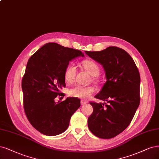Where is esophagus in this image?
I'll use <instances>...</instances> for the list:
<instances>
[{
	"label": "esophagus",
	"instance_id": "1",
	"mask_svg": "<svg viewBox=\"0 0 159 159\" xmlns=\"http://www.w3.org/2000/svg\"><path fill=\"white\" fill-rule=\"evenodd\" d=\"M87 103V101L85 100H81V105H84L85 104Z\"/></svg>",
	"mask_w": 159,
	"mask_h": 159
}]
</instances>
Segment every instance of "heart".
I'll list each match as a JSON object with an SVG mask.
<instances>
[{"instance_id":"heart-1","label":"heart","mask_w":159,"mask_h":159,"mask_svg":"<svg viewBox=\"0 0 159 159\" xmlns=\"http://www.w3.org/2000/svg\"><path fill=\"white\" fill-rule=\"evenodd\" d=\"M85 69L91 75L97 77L100 72V68L98 64L91 60L85 61L82 63ZM76 74V67L74 63L68 64L64 70V80L68 83H72L75 80ZM95 91L93 86H83L80 85H75L69 90L70 95L79 98H87L89 97Z\"/></svg>"}]
</instances>
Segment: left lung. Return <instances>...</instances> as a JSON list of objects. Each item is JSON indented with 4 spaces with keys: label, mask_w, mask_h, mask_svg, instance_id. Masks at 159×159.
Segmentation results:
<instances>
[{
    "label": "left lung",
    "mask_w": 159,
    "mask_h": 159,
    "mask_svg": "<svg viewBox=\"0 0 159 159\" xmlns=\"http://www.w3.org/2000/svg\"><path fill=\"white\" fill-rule=\"evenodd\" d=\"M85 52L102 65L107 78L95 97L107 103L89 102L93 111L87 120L88 127L98 138L111 139L128 126L139 105V70L129 54L119 47Z\"/></svg>",
    "instance_id": "obj_1"
}]
</instances>
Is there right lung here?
Returning a JSON list of instances; mask_svg holds the SVG:
<instances>
[{"label":"right lung","mask_w":159,"mask_h":159,"mask_svg":"<svg viewBox=\"0 0 159 159\" xmlns=\"http://www.w3.org/2000/svg\"><path fill=\"white\" fill-rule=\"evenodd\" d=\"M81 51L48 43L30 58L21 81L24 108L33 127L53 136L66 130L71 116L80 107V99L68 97L54 101L65 87L64 70L69 62L84 57Z\"/></svg>","instance_id":"1"}]
</instances>
